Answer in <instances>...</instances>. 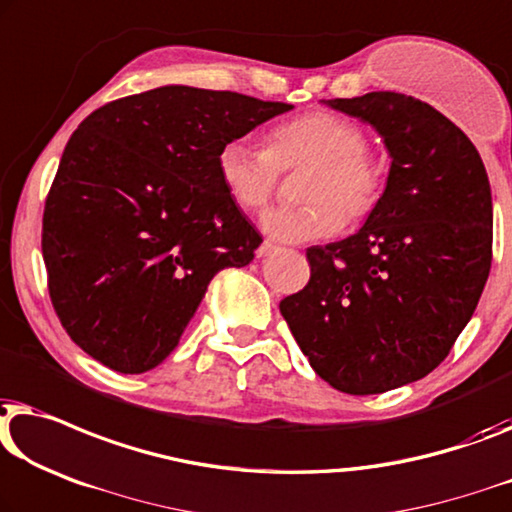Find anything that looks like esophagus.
Wrapping results in <instances>:
<instances>
[{
    "label": "esophagus",
    "mask_w": 512,
    "mask_h": 512,
    "mask_svg": "<svg viewBox=\"0 0 512 512\" xmlns=\"http://www.w3.org/2000/svg\"><path fill=\"white\" fill-rule=\"evenodd\" d=\"M277 251H279L277 244H272V242L265 240V242L261 244V247L256 249V256H258V258H268V256H272V254H277Z\"/></svg>",
    "instance_id": "esophagus-1"
}]
</instances>
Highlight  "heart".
I'll return each instance as SVG.
<instances>
[{"label": "heart", "mask_w": 512, "mask_h": 512, "mask_svg": "<svg viewBox=\"0 0 512 512\" xmlns=\"http://www.w3.org/2000/svg\"><path fill=\"white\" fill-rule=\"evenodd\" d=\"M311 166L302 182L300 207H277L261 217L270 240L300 244L335 238L346 221H362L381 201L383 168L367 152L358 124L332 113H307L274 127L268 147L231 140L217 154V175L244 212L270 203L279 170Z\"/></svg>", "instance_id": "b5f03b06"}]
</instances>
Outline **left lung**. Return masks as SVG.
I'll use <instances>...</instances> for the list:
<instances>
[{"label": "left lung", "mask_w": 512, "mask_h": 512, "mask_svg": "<svg viewBox=\"0 0 512 512\" xmlns=\"http://www.w3.org/2000/svg\"><path fill=\"white\" fill-rule=\"evenodd\" d=\"M323 103L379 133L388 180L358 233L307 249L309 284L279 309L323 381L376 395L439 367L471 321L492 265V191L466 133L429 103Z\"/></svg>", "instance_id": "1"}]
</instances>
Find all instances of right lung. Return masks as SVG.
<instances>
[{
	"label": "right lung",
	"instance_id": "obj_1",
	"mask_svg": "<svg viewBox=\"0 0 512 512\" xmlns=\"http://www.w3.org/2000/svg\"><path fill=\"white\" fill-rule=\"evenodd\" d=\"M291 103L164 85L110 101L73 131L46 212L43 261L64 330L122 374L161 365L214 274L261 235L226 194L217 154Z\"/></svg>",
	"mask_w": 512,
	"mask_h": 512
}]
</instances>
